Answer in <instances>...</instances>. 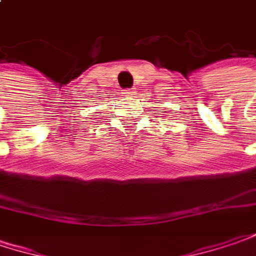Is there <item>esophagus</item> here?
Wrapping results in <instances>:
<instances>
[{
    "label": "esophagus",
    "mask_w": 256,
    "mask_h": 256,
    "mask_svg": "<svg viewBox=\"0 0 256 256\" xmlns=\"http://www.w3.org/2000/svg\"><path fill=\"white\" fill-rule=\"evenodd\" d=\"M134 93H136L134 90H124V92H123V94L124 96H133Z\"/></svg>",
    "instance_id": "obj_1"
}]
</instances>
